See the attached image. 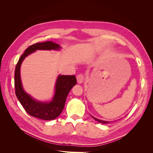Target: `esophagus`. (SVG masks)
<instances>
[{
	"instance_id": "1",
	"label": "esophagus",
	"mask_w": 153,
	"mask_h": 153,
	"mask_svg": "<svg viewBox=\"0 0 153 153\" xmlns=\"http://www.w3.org/2000/svg\"><path fill=\"white\" fill-rule=\"evenodd\" d=\"M76 79H77V82L78 83V84H82V83H83V82L84 81V79H85V77L84 76V75L83 74H79V75H78L77 76H76Z\"/></svg>"
}]
</instances>
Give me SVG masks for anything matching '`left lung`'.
<instances>
[{"mask_svg":"<svg viewBox=\"0 0 153 153\" xmlns=\"http://www.w3.org/2000/svg\"><path fill=\"white\" fill-rule=\"evenodd\" d=\"M92 117L94 119H95L96 121H98V122H99V123H103V124H108V123H110V122H108V121H102V120H100V119H97V118L94 117L93 116H92Z\"/></svg>","mask_w":153,"mask_h":153,"instance_id":"obj_1","label":"left lung"}]
</instances>
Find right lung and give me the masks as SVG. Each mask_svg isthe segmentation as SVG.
I'll return each mask as SVG.
<instances>
[{"mask_svg": "<svg viewBox=\"0 0 153 153\" xmlns=\"http://www.w3.org/2000/svg\"><path fill=\"white\" fill-rule=\"evenodd\" d=\"M60 48L59 45L50 41L35 43L25 50L16 64L15 71V94L25 110L32 117L47 121L57 118L64 107L69 92L76 85V79L75 75H59L53 100L49 103L40 102L34 100L23 89L20 78L21 64L25 57L37 50H59Z\"/></svg>", "mask_w": 153, "mask_h": 153, "instance_id": "add662e5", "label": "right lung"}]
</instances>
